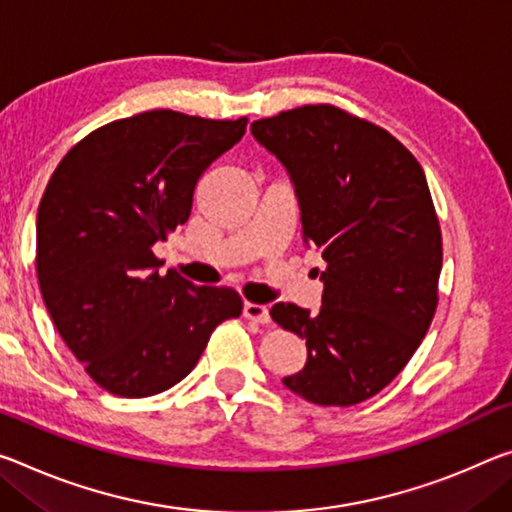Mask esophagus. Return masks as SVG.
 <instances>
[{
  "instance_id": "esophagus-1",
  "label": "esophagus",
  "mask_w": 512,
  "mask_h": 512,
  "mask_svg": "<svg viewBox=\"0 0 512 512\" xmlns=\"http://www.w3.org/2000/svg\"><path fill=\"white\" fill-rule=\"evenodd\" d=\"M243 316L255 323H269L271 316H269V307L266 305H257V303H246L243 305Z\"/></svg>"
}]
</instances>
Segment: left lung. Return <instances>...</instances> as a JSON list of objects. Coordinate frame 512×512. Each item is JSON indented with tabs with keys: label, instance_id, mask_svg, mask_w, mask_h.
Instances as JSON below:
<instances>
[{
	"label": "left lung",
	"instance_id": "1",
	"mask_svg": "<svg viewBox=\"0 0 512 512\" xmlns=\"http://www.w3.org/2000/svg\"><path fill=\"white\" fill-rule=\"evenodd\" d=\"M250 132L287 168L305 246L326 262L319 312L271 307L307 346L305 367L282 383L316 405L367 401L415 355L437 307L442 234L424 170L385 129L330 104Z\"/></svg>",
	"mask_w": 512,
	"mask_h": 512
}]
</instances>
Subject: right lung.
<instances>
[{
  "mask_svg": "<svg viewBox=\"0 0 512 512\" xmlns=\"http://www.w3.org/2000/svg\"><path fill=\"white\" fill-rule=\"evenodd\" d=\"M246 125L145 111L95 129L56 166L36 218L40 294L107 392L141 399L180 383L218 323L241 314L237 291L159 275L152 246L186 223L202 173Z\"/></svg>",
  "mask_w": 512,
  "mask_h": 512,
  "instance_id": "right-lung-1",
  "label": "right lung"
}]
</instances>
